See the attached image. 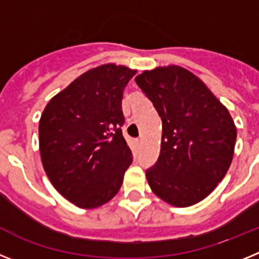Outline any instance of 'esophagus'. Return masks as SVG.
Listing matches in <instances>:
<instances>
[{
    "instance_id": "esophagus-1",
    "label": "esophagus",
    "mask_w": 259,
    "mask_h": 259,
    "mask_svg": "<svg viewBox=\"0 0 259 259\" xmlns=\"http://www.w3.org/2000/svg\"><path fill=\"white\" fill-rule=\"evenodd\" d=\"M136 143H137V145H140V144H141V140H136Z\"/></svg>"
}]
</instances>
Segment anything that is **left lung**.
<instances>
[{
	"instance_id": "1",
	"label": "left lung",
	"mask_w": 259,
	"mask_h": 259,
	"mask_svg": "<svg viewBox=\"0 0 259 259\" xmlns=\"http://www.w3.org/2000/svg\"><path fill=\"white\" fill-rule=\"evenodd\" d=\"M135 80L162 119L161 153L146 170L150 188L174 206L200 202L232 162L236 127L228 110L179 66L144 71Z\"/></svg>"
}]
</instances>
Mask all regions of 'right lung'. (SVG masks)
Returning a JSON list of instances; mask_svg holds the SVG:
<instances>
[{
    "mask_svg": "<svg viewBox=\"0 0 259 259\" xmlns=\"http://www.w3.org/2000/svg\"><path fill=\"white\" fill-rule=\"evenodd\" d=\"M135 74L115 65L87 71L54 96L41 115L44 170L54 188L76 206L93 209L111 200L134 161L122 134V98Z\"/></svg>",
    "mask_w": 259,
    "mask_h": 259,
    "instance_id": "1",
    "label": "right lung"
}]
</instances>
